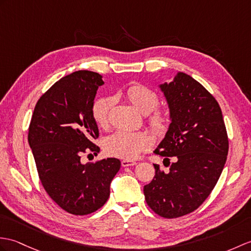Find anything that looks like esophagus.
<instances>
[{"label": "esophagus", "mask_w": 251, "mask_h": 251, "mask_svg": "<svg viewBox=\"0 0 251 251\" xmlns=\"http://www.w3.org/2000/svg\"><path fill=\"white\" fill-rule=\"evenodd\" d=\"M137 164L136 161L129 160V159H124L122 160V167H129V166H135Z\"/></svg>", "instance_id": "esophagus-1"}]
</instances>
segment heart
I'll use <instances>...</instances> for the list:
<instances>
[{
  "instance_id": "b5f03b06",
  "label": "heart",
  "mask_w": 251,
  "mask_h": 251,
  "mask_svg": "<svg viewBox=\"0 0 251 251\" xmlns=\"http://www.w3.org/2000/svg\"><path fill=\"white\" fill-rule=\"evenodd\" d=\"M128 100L142 114H149L158 106V96L152 90L142 84H132L125 91ZM113 104V98L101 97L97 99L93 106V116L100 127L109 124L110 110ZM169 114L164 110H157L149 120L150 126L157 135H164L169 127ZM152 145V139L147 132L118 130L109 136L104 141V150L110 155L120 158L131 159L148 150Z\"/></svg>"
}]
</instances>
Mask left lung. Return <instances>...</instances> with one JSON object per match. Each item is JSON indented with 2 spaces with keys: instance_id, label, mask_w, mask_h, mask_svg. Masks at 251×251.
<instances>
[{
  "instance_id": "1",
  "label": "left lung",
  "mask_w": 251,
  "mask_h": 251,
  "mask_svg": "<svg viewBox=\"0 0 251 251\" xmlns=\"http://www.w3.org/2000/svg\"><path fill=\"white\" fill-rule=\"evenodd\" d=\"M170 111L165 138L154 153L175 162L169 172L154 165L155 176L143 191L148 205L159 216L176 218L199 207L214 189L229 151L221 109L204 86L177 73L159 84Z\"/></svg>"
}]
</instances>
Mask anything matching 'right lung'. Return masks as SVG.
Masks as SVG:
<instances>
[{
  "mask_svg": "<svg viewBox=\"0 0 251 251\" xmlns=\"http://www.w3.org/2000/svg\"><path fill=\"white\" fill-rule=\"evenodd\" d=\"M102 84L101 75L89 71L63 77L38 99L28 127V144L47 194L64 211L80 216L107 202L121 168L116 158L81 161L82 154L100 150L93 143L99 135L93 106Z\"/></svg>",
  "mask_w": 251,
  "mask_h": 251,
  "instance_id": "right-lung-1",
  "label": "right lung"
}]
</instances>
